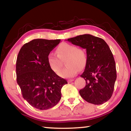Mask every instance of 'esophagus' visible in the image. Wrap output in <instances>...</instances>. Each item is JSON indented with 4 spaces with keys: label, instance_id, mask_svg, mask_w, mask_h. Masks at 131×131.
<instances>
[{
    "label": "esophagus",
    "instance_id": "1",
    "mask_svg": "<svg viewBox=\"0 0 131 131\" xmlns=\"http://www.w3.org/2000/svg\"><path fill=\"white\" fill-rule=\"evenodd\" d=\"M73 81H74V79H70L68 80V83H71V82H72Z\"/></svg>",
    "mask_w": 131,
    "mask_h": 131
}]
</instances>
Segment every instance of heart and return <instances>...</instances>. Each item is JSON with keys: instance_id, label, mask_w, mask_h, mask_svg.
<instances>
[{"instance_id": "1", "label": "heart", "mask_w": 131, "mask_h": 131, "mask_svg": "<svg viewBox=\"0 0 131 131\" xmlns=\"http://www.w3.org/2000/svg\"><path fill=\"white\" fill-rule=\"evenodd\" d=\"M57 52L58 55L54 52H50L48 55L47 62L51 69L57 73L62 66L61 61L67 59L66 64L67 66L58 73L59 76L62 77H73L79 70H83L87 65V54L83 48L64 43L58 46Z\"/></svg>"}]
</instances>
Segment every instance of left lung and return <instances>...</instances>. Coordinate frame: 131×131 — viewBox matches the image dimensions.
<instances>
[{"mask_svg":"<svg viewBox=\"0 0 131 131\" xmlns=\"http://www.w3.org/2000/svg\"><path fill=\"white\" fill-rule=\"evenodd\" d=\"M67 40L87 51V65L80 76L86 84L80 90V95L94 105L106 102L112 96L117 78L116 63L107 44L102 39L89 34Z\"/></svg>","mask_w":131,"mask_h":131,"instance_id":"obj_1","label":"left lung"}]
</instances>
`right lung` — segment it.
Masks as SVG:
<instances>
[{
	"mask_svg": "<svg viewBox=\"0 0 131 131\" xmlns=\"http://www.w3.org/2000/svg\"><path fill=\"white\" fill-rule=\"evenodd\" d=\"M61 40L34 39L24 44L16 62L17 83L24 99L39 110L54 107L68 82L50 68L47 57Z\"/></svg>",
	"mask_w": 131,
	"mask_h": 131,
	"instance_id": "1",
	"label": "right lung"
}]
</instances>
